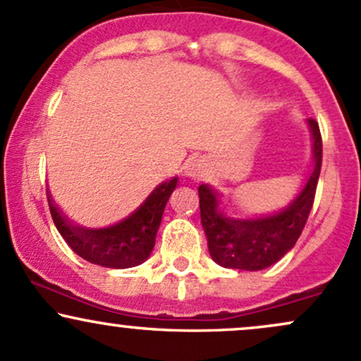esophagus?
<instances>
[{
  "label": "esophagus",
  "instance_id": "1",
  "mask_svg": "<svg viewBox=\"0 0 361 361\" xmlns=\"http://www.w3.org/2000/svg\"><path fill=\"white\" fill-rule=\"evenodd\" d=\"M183 169H185V174H188L190 178H200L205 174L207 164H205V161L200 159V157H192V159L185 162Z\"/></svg>",
  "mask_w": 361,
  "mask_h": 361
}]
</instances>
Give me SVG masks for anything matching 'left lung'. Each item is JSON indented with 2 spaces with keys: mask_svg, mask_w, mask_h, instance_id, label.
<instances>
[{
  "mask_svg": "<svg viewBox=\"0 0 361 361\" xmlns=\"http://www.w3.org/2000/svg\"><path fill=\"white\" fill-rule=\"evenodd\" d=\"M308 125L314 140V171L300 195L279 214L259 219H231L217 209V193L207 185H200V221L214 262L228 269L260 271L276 264L295 247L310 216L322 168L319 123L310 118Z\"/></svg>",
  "mask_w": 361,
  "mask_h": 361,
  "instance_id": "1",
  "label": "left lung"
}]
</instances>
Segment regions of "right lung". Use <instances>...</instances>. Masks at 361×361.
Here are the masks:
<instances>
[{
    "label": "right lung",
    "mask_w": 361,
    "mask_h": 361,
    "mask_svg": "<svg viewBox=\"0 0 361 361\" xmlns=\"http://www.w3.org/2000/svg\"><path fill=\"white\" fill-rule=\"evenodd\" d=\"M176 183L178 178L161 183L132 216L104 229L73 226L61 216L51 197H47V202L59 235L77 255L102 267L128 269L149 259L156 245V235L166 202L176 188Z\"/></svg>",
    "instance_id": "right-lung-1"
}]
</instances>
